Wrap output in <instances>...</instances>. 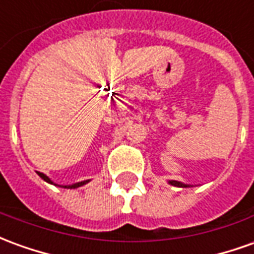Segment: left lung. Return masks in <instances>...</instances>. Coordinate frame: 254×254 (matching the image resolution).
I'll list each match as a JSON object with an SVG mask.
<instances>
[{"mask_svg":"<svg viewBox=\"0 0 254 254\" xmlns=\"http://www.w3.org/2000/svg\"><path fill=\"white\" fill-rule=\"evenodd\" d=\"M169 184H172V186H176V187H190V186H187V184H183V183L176 182V180H170Z\"/></svg>","mask_w":254,"mask_h":254,"instance_id":"left-lung-1","label":"left lung"}]
</instances>
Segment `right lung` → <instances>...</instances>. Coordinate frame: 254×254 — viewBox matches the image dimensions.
I'll use <instances>...</instances> for the list:
<instances>
[{"mask_svg":"<svg viewBox=\"0 0 254 254\" xmlns=\"http://www.w3.org/2000/svg\"><path fill=\"white\" fill-rule=\"evenodd\" d=\"M38 175H40V177H42V179H44L45 182L52 183V182H51V179H49V177H48V176H45L44 173H40V172H38ZM88 182H89V180H86V182L77 183V184H72V186H64V189H77V187H81V186H84V184H86V183H88ZM52 184H53V183H52Z\"/></svg>","mask_w":254,"mask_h":254,"instance_id":"1","label":"right lung"}]
</instances>
